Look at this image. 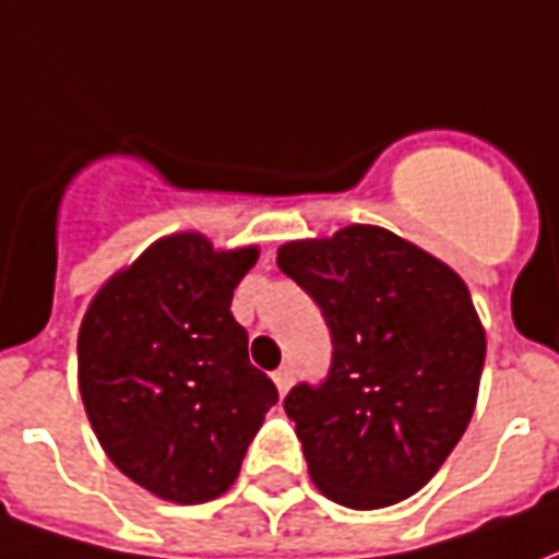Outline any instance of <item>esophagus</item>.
Returning a JSON list of instances; mask_svg holds the SVG:
<instances>
[{
	"label": "esophagus",
	"mask_w": 559,
	"mask_h": 559,
	"mask_svg": "<svg viewBox=\"0 0 559 559\" xmlns=\"http://www.w3.org/2000/svg\"><path fill=\"white\" fill-rule=\"evenodd\" d=\"M272 380H275V386H278L281 395H284V392H287V389H290V383H293V368H290V365H281L278 371L272 374Z\"/></svg>",
	"instance_id": "34e87169"
}]
</instances>
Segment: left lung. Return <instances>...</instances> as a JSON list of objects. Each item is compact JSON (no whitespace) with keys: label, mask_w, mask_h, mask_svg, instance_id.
Instances as JSON below:
<instances>
[{"label":"left lung","mask_w":559,"mask_h":559,"mask_svg":"<svg viewBox=\"0 0 559 559\" xmlns=\"http://www.w3.org/2000/svg\"><path fill=\"white\" fill-rule=\"evenodd\" d=\"M278 266L314 299L332 335L329 374L284 399L311 479L350 509L407 500L440 469L476 407L485 332L467 284L437 257L365 224L284 245Z\"/></svg>","instance_id":"8db88e82"}]
</instances>
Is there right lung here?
<instances>
[{
	"mask_svg": "<svg viewBox=\"0 0 559 559\" xmlns=\"http://www.w3.org/2000/svg\"><path fill=\"white\" fill-rule=\"evenodd\" d=\"M254 263L257 248L170 236L107 281L83 317L78 371L92 428L128 479L170 503L227 491L278 401L230 314Z\"/></svg>",
	"mask_w": 559,
	"mask_h": 559,
	"instance_id": "1",
	"label": "right lung"
}]
</instances>
